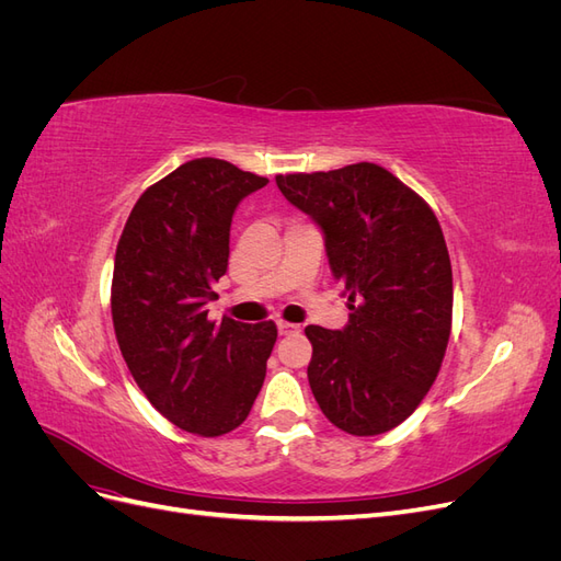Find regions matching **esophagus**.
<instances>
[{
    "mask_svg": "<svg viewBox=\"0 0 561 561\" xmlns=\"http://www.w3.org/2000/svg\"><path fill=\"white\" fill-rule=\"evenodd\" d=\"M299 330H301V328L295 325V322L278 320V332H280V334H295V332H299Z\"/></svg>",
    "mask_w": 561,
    "mask_h": 561,
    "instance_id": "34e87169",
    "label": "esophagus"
}]
</instances>
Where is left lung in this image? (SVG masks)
Here are the masks:
<instances>
[{"label":"left lung","instance_id":"8db88e82","mask_svg":"<svg viewBox=\"0 0 561 561\" xmlns=\"http://www.w3.org/2000/svg\"><path fill=\"white\" fill-rule=\"evenodd\" d=\"M316 219L348 325H309V383L336 428L381 435L410 416L443 367L451 332V262L443 229L414 190L377 163L276 175Z\"/></svg>","mask_w":561,"mask_h":561}]
</instances>
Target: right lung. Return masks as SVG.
Listing matches in <instances>:
<instances>
[{
	"label": "right lung",
	"instance_id": "obj_1",
	"mask_svg": "<svg viewBox=\"0 0 561 561\" xmlns=\"http://www.w3.org/2000/svg\"><path fill=\"white\" fill-rule=\"evenodd\" d=\"M266 178L222 159L186 161L135 203L116 245L112 320L147 400L178 428L217 437L248 419L276 344V322L208 318L227 274L239 203Z\"/></svg>",
	"mask_w": 561,
	"mask_h": 561
}]
</instances>
